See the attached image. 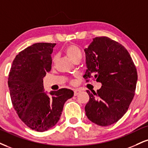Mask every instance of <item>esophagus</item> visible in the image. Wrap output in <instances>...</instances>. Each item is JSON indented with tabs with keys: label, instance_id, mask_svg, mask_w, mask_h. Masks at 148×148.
<instances>
[{
	"label": "esophagus",
	"instance_id": "obj_1",
	"mask_svg": "<svg viewBox=\"0 0 148 148\" xmlns=\"http://www.w3.org/2000/svg\"><path fill=\"white\" fill-rule=\"evenodd\" d=\"M81 92V90H79V89H76V90H74V96H77Z\"/></svg>",
	"mask_w": 148,
	"mask_h": 148
}]
</instances>
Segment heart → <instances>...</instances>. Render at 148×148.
I'll list each match as a JSON object with an SVG mask.
<instances>
[{
  "label": "heart",
  "instance_id": "1",
  "mask_svg": "<svg viewBox=\"0 0 148 148\" xmlns=\"http://www.w3.org/2000/svg\"><path fill=\"white\" fill-rule=\"evenodd\" d=\"M65 54L69 57V59L74 62L78 58L81 59V51L79 49V48L75 45H69L67 46L65 49Z\"/></svg>",
  "mask_w": 148,
  "mask_h": 148
}]
</instances>
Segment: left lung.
I'll use <instances>...</instances> for the list:
<instances>
[{
	"mask_svg": "<svg viewBox=\"0 0 148 148\" xmlns=\"http://www.w3.org/2000/svg\"><path fill=\"white\" fill-rule=\"evenodd\" d=\"M87 69L102 84L97 92L87 90L90 100L85 107L87 117L100 126L116 123L126 113L132 101L138 76L127 49L106 36L96 37L84 49Z\"/></svg>",
	"mask_w": 148,
	"mask_h": 148,
	"instance_id": "left-lung-1",
	"label": "left lung"
}]
</instances>
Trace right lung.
Segmentation results:
<instances>
[{
	"instance_id": "add662e5",
	"label": "right lung",
	"mask_w": 148,
	"mask_h": 148,
	"mask_svg": "<svg viewBox=\"0 0 148 148\" xmlns=\"http://www.w3.org/2000/svg\"><path fill=\"white\" fill-rule=\"evenodd\" d=\"M56 43L38 42L16 55L8 78L14 108L27 126L48 130L60 119L65 103L74 96L67 88L45 92L43 78L51 70V53Z\"/></svg>"
}]
</instances>
